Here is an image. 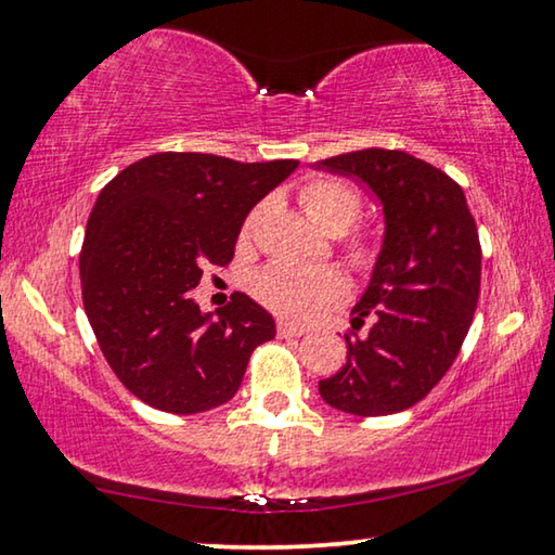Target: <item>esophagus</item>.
I'll list each match as a JSON object with an SVG mask.
<instances>
[{
  "label": "esophagus",
  "instance_id": "34e87169",
  "mask_svg": "<svg viewBox=\"0 0 555 555\" xmlns=\"http://www.w3.org/2000/svg\"><path fill=\"white\" fill-rule=\"evenodd\" d=\"M302 335H305L302 327H295V325H289V322H283V320L278 322V337L289 339V337H302Z\"/></svg>",
  "mask_w": 555,
  "mask_h": 555
}]
</instances>
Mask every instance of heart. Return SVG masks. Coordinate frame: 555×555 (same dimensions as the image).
<instances>
[{
	"label": "heart",
	"mask_w": 555,
	"mask_h": 555,
	"mask_svg": "<svg viewBox=\"0 0 555 555\" xmlns=\"http://www.w3.org/2000/svg\"><path fill=\"white\" fill-rule=\"evenodd\" d=\"M300 203L307 216L318 228L330 235H339L349 230L360 216L362 198L352 185L343 181H322L307 183L300 193ZM258 212L245 223V235L250 233ZM357 260L370 258L366 245L354 248ZM250 293L280 318L293 322H310L325 314L330 307H335L345 300L347 287L345 280L335 270L327 268H295L287 262H272L250 278Z\"/></svg>",
	"instance_id": "obj_1"
}]
</instances>
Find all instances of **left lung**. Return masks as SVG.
<instances>
[{"instance_id": "left-lung-1", "label": "left lung", "mask_w": 555, "mask_h": 555, "mask_svg": "<svg viewBox=\"0 0 555 555\" xmlns=\"http://www.w3.org/2000/svg\"><path fill=\"white\" fill-rule=\"evenodd\" d=\"M318 170L372 191L385 235L354 305L347 362L320 379V397L354 416L404 412L444 377L472 327L481 245L462 185L404 151L364 149L318 160Z\"/></svg>"}]
</instances>
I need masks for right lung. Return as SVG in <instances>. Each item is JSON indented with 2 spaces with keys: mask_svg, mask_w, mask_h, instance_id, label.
Returning <instances> with one entry per match:
<instances>
[{
  "mask_svg": "<svg viewBox=\"0 0 555 555\" xmlns=\"http://www.w3.org/2000/svg\"><path fill=\"white\" fill-rule=\"evenodd\" d=\"M297 160L237 164L210 153H156L99 193L81 245V295L101 352L153 409L198 414L241 387L275 320L245 293L218 318L191 289L203 268L233 260L248 212Z\"/></svg>",
  "mask_w": 555,
  "mask_h": 555,
  "instance_id": "1",
  "label": "right lung"
}]
</instances>
